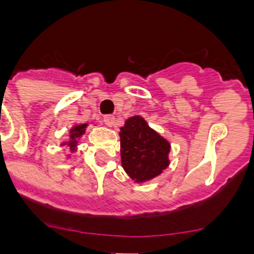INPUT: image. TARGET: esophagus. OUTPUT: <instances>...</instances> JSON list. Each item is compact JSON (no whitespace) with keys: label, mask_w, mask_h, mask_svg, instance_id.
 Segmentation results:
<instances>
[{"label":"esophagus","mask_w":254,"mask_h":254,"mask_svg":"<svg viewBox=\"0 0 254 254\" xmlns=\"http://www.w3.org/2000/svg\"><path fill=\"white\" fill-rule=\"evenodd\" d=\"M104 124L109 127H113L115 125V116H105L104 117Z\"/></svg>","instance_id":"obj_1"}]
</instances>
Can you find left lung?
<instances>
[{
	"mask_svg": "<svg viewBox=\"0 0 254 254\" xmlns=\"http://www.w3.org/2000/svg\"><path fill=\"white\" fill-rule=\"evenodd\" d=\"M121 163L127 174L137 183L158 177L170 165V143L151 129L141 116L125 121L120 129Z\"/></svg>",
	"mask_w": 254,
	"mask_h": 254,
	"instance_id": "8db88e82",
	"label": "left lung"
}]
</instances>
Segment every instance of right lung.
Wrapping results in <instances>:
<instances>
[{"label": "right lung", "mask_w": 254, "mask_h": 254, "mask_svg": "<svg viewBox=\"0 0 254 254\" xmlns=\"http://www.w3.org/2000/svg\"><path fill=\"white\" fill-rule=\"evenodd\" d=\"M88 127V124H80V125H75V127L69 130V141L64 142L63 145H67V146L71 149V151H73L77 146V139L80 138L81 135L85 133V127Z\"/></svg>", "instance_id": "add662e5"}]
</instances>
